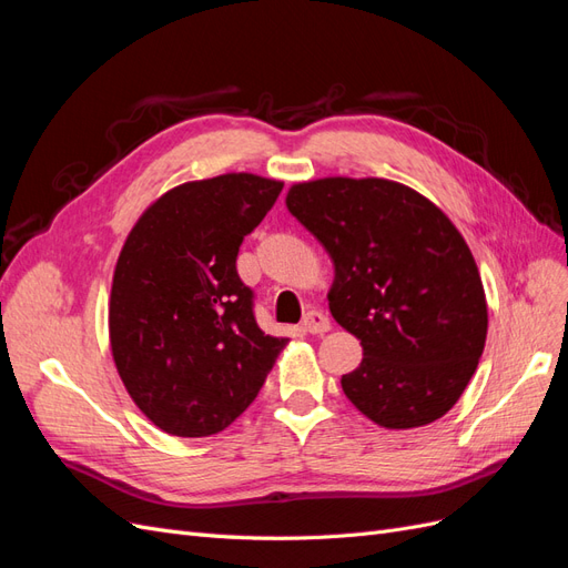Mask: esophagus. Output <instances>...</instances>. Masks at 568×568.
I'll list each match as a JSON object with an SVG mask.
<instances>
[{
	"label": "esophagus",
	"instance_id": "34e87169",
	"mask_svg": "<svg viewBox=\"0 0 568 568\" xmlns=\"http://www.w3.org/2000/svg\"><path fill=\"white\" fill-rule=\"evenodd\" d=\"M301 326H303V332H307V334H324V332H329L332 322H329V317H326L324 313L311 311V313L303 317Z\"/></svg>",
	"mask_w": 568,
	"mask_h": 568
}]
</instances>
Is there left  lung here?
<instances>
[{
  "mask_svg": "<svg viewBox=\"0 0 568 568\" xmlns=\"http://www.w3.org/2000/svg\"><path fill=\"white\" fill-rule=\"evenodd\" d=\"M286 209L329 253V311L359 338L346 398L386 428L440 419L474 376L488 307L474 255L440 209L405 184L324 178Z\"/></svg>",
  "mask_w": 568,
  "mask_h": 568,
  "instance_id": "obj_1",
  "label": "left lung"
}]
</instances>
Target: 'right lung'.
<instances>
[{"mask_svg": "<svg viewBox=\"0 0 568 568\" xmlns=\"http://www.w3.org/2000/svg\"><path fill=\"white\" fill-rule=\"evenodd\" d=\"M282 186L248 173L180 184L149 205L120 251L111 351L130 398L165 434L227 428L286 346L257 326L236 272L239 246Z\"/></svg>", "mask_w": 568, "mask_h": 568, "instance_id": "1", "label": "right lung"}]
</instances>
